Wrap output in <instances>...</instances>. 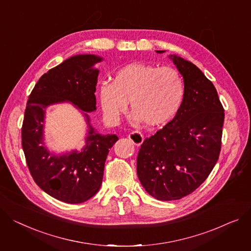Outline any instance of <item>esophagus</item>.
Wrapping results in <instances>:
<instances>
[{
    "instance_id": "1",
    "label": "esophagus",
    "mask_w": 251,
    "mask_h": 251,
    "mask_svg": "<svg viewBox=\"0 0 251 251\" xmlns=\"http://www.w3.org/2000/svg\"><path fill=\"white\" fill-rule=\"evenodd\" d=\"M128 137H129V139H130L133 143H134V144L137 145V146L141 145L142 142H143V140H144L143 135L141 134V132H139V131H133V132H131L130 134L128 135Z\"/></svg>"
}]
</instances>
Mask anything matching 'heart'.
Segmentation results:
<instances>
[{"label":"heart","instance_id":"1","mask_svg":"<svg viewBox=\"0 0 251 251\" xmlns=\"http://www.w3.org/2000/svg\"><path fill=\"white\" fill-rule=\"evenodd\" d=\"M185 94V83L177 70L135 62L117 71L112 82L100 87L103 111L111 121H117L127 110L136 121L147 126L169 122L178 111Z\"/></svg>","mask_w":251,"mask_h":251}]
</instances>
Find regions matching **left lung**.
Returning a JSON list of instances; mask_svg holds the SVG:
<instances>
[{
	"label": "left lung",
	"mask_w": 251,
	"mask_h": 251,
	"mask_svg": "<svg viewBox=\"0 0 251 251\" xmlns=\"http://www.w3.org/2000/svg\"><path fill=\"white\" fill-rule=\"evenodd\" d=\"M171 58L185 83L181 105L171 122L143 141L137 156L141 185L159 201L179 200L206 180L219 158L225 116L212 81L192 62Z\"/></svg>",
	"instance_id": "1"
}]
</instances>
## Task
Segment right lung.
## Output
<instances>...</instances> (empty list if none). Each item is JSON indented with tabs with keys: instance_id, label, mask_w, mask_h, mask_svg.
<instances>
[{
	"instance_id": "obj_1",
	"label": "right lung",
	"mask_w": 251,
	"mask_h": 251,
	"mask_svg": "<svg viewBox=\"0 0 251 251\" xmlns=\"http://www.w3.org/2000/svg\"><path fill=\"white\" fill-rule=\"evenodd\" d=\"M102 58L86 54L64 60L44 74L27 101L22 125V147L29 172L37 186L61 202L78 204L95 196L102 185L109 149L118 140L115 134L101 135L90 125L86 146L60 156L49 153L43 143L44 110L69 101L85 112L96 110L99 75L93 65Z\"/></svg>"
}]
</instances>
